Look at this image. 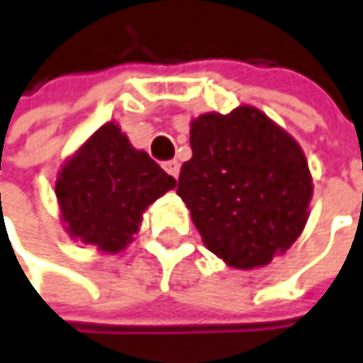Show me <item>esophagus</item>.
Instances as JSON below:
<instances>
[{
	"label": "esophagus",
	"mask_w": 363,
	"mask_h": 363,
	"mask_svg": "<svg viewBox=\"0 0 363 363\" xmlns=\"http://www.w3.org/2000/svg\"><path fill=\"white\" fill-rule=\"evenodd\" d=\"M164 170L169 172L170 177H179V172H181V164H179V160H169V162H164Z\"/></svg>",
	"instance_id": "34e87169"
}]
</instances>
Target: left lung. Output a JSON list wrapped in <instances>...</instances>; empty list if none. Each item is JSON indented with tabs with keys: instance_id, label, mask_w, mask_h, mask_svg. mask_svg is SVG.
Listing matches in <instances>:
<instances>
[{
	"instance_id": "8db88e82",
	"label": "left lung",
	"mask_w": 363,
	"mask_h": 363,
	"mask_svg": "<svg viewBox=\"0 0 363 363\" xmlns=\"http://www.w3.org/2000/svg\"><path fill=\"white\" fill-rule=\"evenodd\" d=\"M193 158L177 194L205 247L229 267H265L303 233L313 179L299 143L259 108L191 120Z\"/></svg>"
}]
</instances>
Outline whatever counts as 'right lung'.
Instances as JSON below:
<instances>
[{
    "instance_id": "right-lung-1",
    "label": "right lung",
    "mask_w": 363,
    "mask_h": 363,
    "mask_svg": "<svg viewBox=\"0 0 363 363\" xmlns=\"http://www.w3.org/2000/svg\"><path fill=\"white\" fill-rule=\"evenodd\" d=\"M174 186L177 181L110 120L57 172L60 219L69 239L116 255L132 243L144 211Z\"/></svg>"
}]
</instances>
